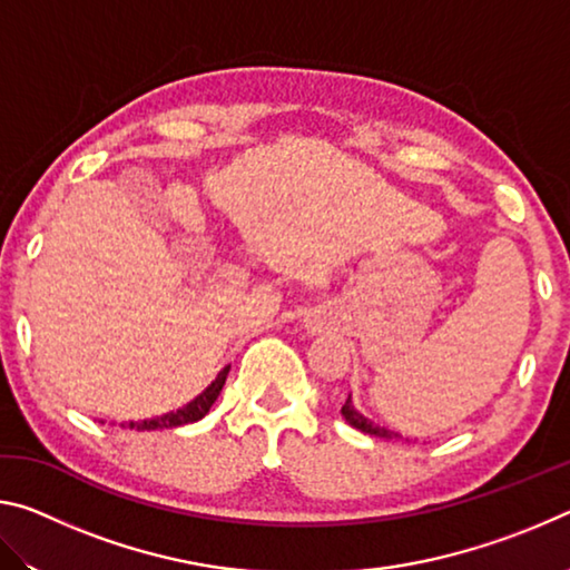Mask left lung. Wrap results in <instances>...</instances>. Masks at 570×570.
Listing matches in <instances>:
<instances>
[{
  "label": "left lung",
  "instance_id": "left-lung-1",
  "mask_svg": "<svg viewBox=\"0 0 570 570\" xmlns=\"http://www.w3.org/2000/svg\"><path fill=\"white\" fill-rule=\"evenodd\" d=\"M342 414H344V420L352 424V428L364 432V435H374V438H384V440H400V438H402L400 432H392V430H387V428H380L377 422L366 420L362 412H356L354 404H352V394H350V397H346V402L342 404Z\"/></svg>",
  "mask_w": 570,
  "mask_h": 570
}]
</instances>
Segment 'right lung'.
I'll use <instances>...</instances> for the list:
<instances>
[{
  "label": "right lung",
  "mask_w": 570,
  "mask_h": 570,
  "mask_svg": "<svg viewBox=\"0 0 570 570\" xmlns=\"http://www.w3.org/2000/svg\"><path fill=\"white\" fill-rule=\"evenodd\" d=\"M228 370H230V366H224V370L218 372V377L210 382L196 400L188 402L186 407H180L176 412H168V414H160V417H153V420L128 422V428L130 430H170V428H180V424H190V422H198L200 417H206L208 410L214 407V402L218 400L220 390H224Z\"/></svg>",
  "instance_id": "1"
}]
</instances>
